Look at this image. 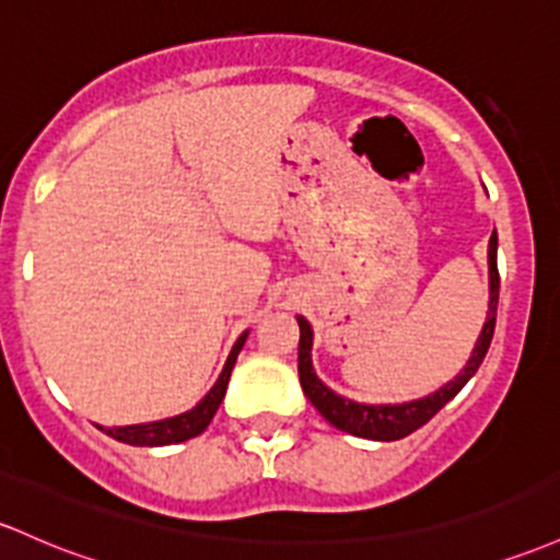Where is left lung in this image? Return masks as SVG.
I'll return each mask as SVG.
<instances>
[{
    "label": "left lung",
    "instance_id": "8db88e82",
    "mask_svg": "<svg viewBox=\"0 0 560 560\" xmlns=\"http://www.w3.org/2000/svg\"><path fill=\"white\" fill-rule=\"evenodd\" d=\"M497 300H500V270H497V233H491L489 238V311L487 322H483L481 335H478L476 348H472L468 364L465 370L446 383L444 388L430 393L425 398H417V401L407 404H359L350 401V398L337 396L335 390L327 388L322 380L316 377L311 364V348H313V329L303 316H298L300 324V346H298V372H300V385L303 393L308 396V401L318 409V415L335 425L337 430H346L350 435H359V439L370 441H398L404 435L415 433L417 428H422L435 411H441L446 404L465 388V383L478 372L483 355L491 346V337H494V324H497Z\"/></svg>",
    "mask_w": 560,
    "mask_h": 560
}]
</instances>
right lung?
I'll use <instances>...</instances> for the list:
<instances>
[{
	"mask_svg": "<svg viewBox=\"0 0 560 560\" xmlns=\"http://www.w3.org/2000/svg\"><path fill=\"white\" fill-rule=\"evenodd\" d=\"M249 331H244L236 340V346L231 348L229 361H225L223 372H220L218 383L212 385V390L201 398L190 411H183L177 417H167V420L156 422H143V425H125V428H101L103 433H108L110 439L121 441V444L130 446H167V444H180V441L194 439V435L205 433L207 425L212 422L214 411H218L220 401H223L225 388H229V380L233 372V364H236L238 350L244 348V340H247Z\"/></svg>",
	"mask_w": 560,
	"mask_h": 560,
	"instance_id": "obj_1",
	"label": "right lung"
}]
</instances>
